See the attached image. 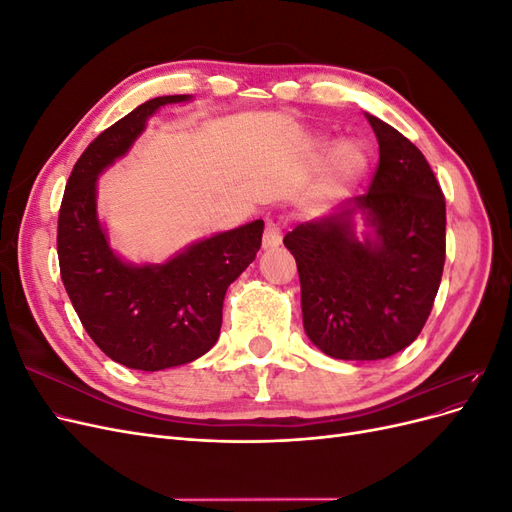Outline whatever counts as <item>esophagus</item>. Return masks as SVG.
Returning <instances> with one entry per match:
<instances>
[{
    "mask_svg": "<svg viewBox=\"0 0 512 512\" xmlns=\"http://www.w3.org/2000/svg\"><path fill=\"white\" fill-rule=\"evenodd\" d=\"M277 245H282V226L269 220L265 228V237H262V247H265V250H273Z\"/></svg>",
    "mask_w": 512,
    "mask_h": 512,
    "instance_id": "34e87169",
    "label": "esophagus"
}]
</instances>
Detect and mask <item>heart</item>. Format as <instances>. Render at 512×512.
<instances>
[{
	"label": "heart",
	"mask_w": 512,
	"mask_h": 512,
	"mask_svg": "<svg viewBox=\"0 0 512 512\" xmlns=\"http://www.w3.org/2000/svg\"><path fill=\"white\" fill-rule=\"evenodd\" d=\"M333 164H335V170L339 175L354 177L365 168V156L356 145L342 143V145H337V149L333 151Z\"/></svg>",
	"instance_id": "heart-1"
}]
</instances>
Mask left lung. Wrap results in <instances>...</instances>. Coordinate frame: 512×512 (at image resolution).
Returning a JSON list of instances; mask_svg holds the SVG:
<instances>
[{
    "label": "left lung",
    "mask_w": 512,
    "mask_h": 512,
    "mask_svg": "<svg viewBox=\"0 0 512 512\" xmlns=\"http://www.w3.org/2000/svg\"><path fill=\"white\" fill-rule=\"evenodd\" d=\"M380 164L365 196L303 222L284 237L297 260L303 327L342 361H378L425 327L446 258V203L425 156L365 113ZM366 230L355 235V218Z\"/></svg>",
    "instance_id": "1"
}]
</instances>
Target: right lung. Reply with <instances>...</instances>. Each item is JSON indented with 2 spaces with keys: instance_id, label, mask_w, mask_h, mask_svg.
I'll return each instance as SVG.
<instances>
[{
  "instance_id": "1",
  "label": "right lung",
  "mask_w": 512,
  "mask_h": 512,
  "mask_svg": "<svg viewBox=\"0 0 512 512\" xmlns=\"http://www.w3.org/2000/svg\"><path fill=\"white\" fill-rule=\"evenodd\" d=\"M192 96L136 106L91 143L74 164L59 209L61 282L96 346L130 369L160 371L196 361L220 337L228 286L254 262L265 222L190 243L164 262L123 260L98 218V177L121 160L151 115Z\"/></svg>"
}]
</instances>
